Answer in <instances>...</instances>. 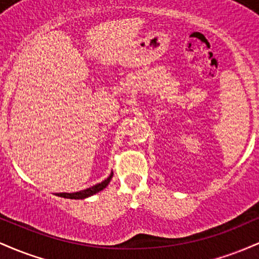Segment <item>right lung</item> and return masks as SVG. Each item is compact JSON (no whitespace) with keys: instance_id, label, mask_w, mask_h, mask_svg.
<instances>
[{"instance_id":"add662e5","label":"right lung","mask_w":259,"mask_h":259,"mask_svg":"<svg viewBox=\"0 0 259 259\" xmlns=\"http://www.w3.org/2000/svg\"><path fill=\"white\" fill-rule=\"evenodd\" d=\"M113 177V173L109 175L108 178H107L106 180H103L102 183L97 184V185L92 186V187H89V189L86 190H81V191L79 192H74V194H67V192H62V194H57V196H61V197H64V198H74V200H80V198H86L89 197V196H92L95 194H97V192H100L101 190H103L105 187L108 185L109 181H111Z\"/></svg>"}]
</instances>
